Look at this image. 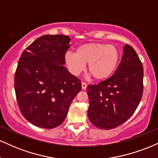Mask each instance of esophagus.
I'll return each instance as SVG.
<instances>
[{
  "label": "esophagus",
  "instance_id": "esophagus-1",
  "mask_svg": "<svg viewBox=\"0 0 158 158\" xmlns=\"http://www.w3.org/2000/svg\"><path fill=\"white\" fill-rule=\"evenodd\" d=\"M81 88L83 90H85L87 88V84L85 82H81Z\"/></svg>",
  "mask_w": 158,
  "mask_h": 158
}]
</instances>
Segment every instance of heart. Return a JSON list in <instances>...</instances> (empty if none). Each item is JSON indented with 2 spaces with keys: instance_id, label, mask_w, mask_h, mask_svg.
<instances>
[{
  "instance_id": "obj_1",
  "label": "heart",
  "mask_w": 158,
  "mask_h": 158,
  "mask_svg": "<svg viewBox=\"0 0 158 158\" xmlns=\"http://www.w3.org/2000/svg\"><path fill=\"white\" fill-rule=\"evenodd\" d=\"M119 52L117 47L103 43L81 44L77 51L67 52L64 62L70 73L79 75L88 63V70L96 80H104L114 73L118 66Z\"/></svg>"
}]
</instances>
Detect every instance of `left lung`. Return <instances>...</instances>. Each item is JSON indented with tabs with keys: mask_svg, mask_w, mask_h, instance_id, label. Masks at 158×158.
Wrapping results in <instances>:
<instances>
[{
	"mask_svg": "<svg viewBox=\"0 0 158 158\" xmlns=\"http://www.w3.org/2000/svg\"><path fill=\"white\" fill-rule=\"evenodd\" d=\"M88 118L101 129H112L128 120L143 93V67L135 49L123 47L122 60L110 78L87 88Z\"/></svg>",
	"mask_w": 158,
	"mask_h": 158,
	"instance_id": "1",
	"label": "left lung"
}]
</instances>
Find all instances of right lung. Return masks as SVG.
I'll list each match as a JSON object with an SVG mask.
<instances>
[{"label":"right lung","mask_w":158,"mask_h":158,"mask_svg":"<svg viewBox=\"0 0 158 158\" xmlns=\"http://www.w3.org/2000/svg\"><path fill=\"white\" fill-rule=\"evenodd\" d=\"M70 39L41 36L23 50L15 73L16 99L21 114L34 126L53 128L64 122L80 79L64 65Z\"/></svg>","instance_id":"add662e5"}]
</instances>
